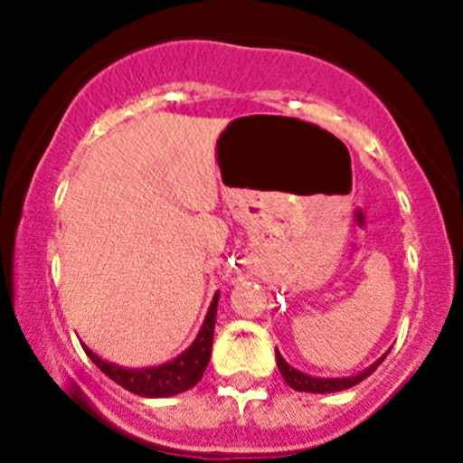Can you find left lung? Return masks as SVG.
<instances>
[{
	"mask_svg": "<svg viewBox=\"0 0 463 463\" xmlns=\"http://www.w3.org/2000/svg\"><path fill=\"white\" fill-rule=\"evenodd\" d=\"M383 358H385V356H383ZM383 358H378L374 365H370L365 372H361V374H356V376L316 378V376H309V374H302V372H298L296 367L288 365V363L282 358V354L275 349V361H278V370H279V374H282L284 381H287V385L293 387V390H298V392H314V394H329V392H340V390H347V387L358 385L363 378L370 376L372 372H374L376 367L381 365Z\"/></svg>",
	"mask_w": 463,
	"mask_h": 463,
	"instance_id": "1",
	"label": "left lung"
}]
</instances>
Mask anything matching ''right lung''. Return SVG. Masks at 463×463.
<instances>
[{"label":"right lung","instance_id":"add662e5","mask_svg":"<svg viewBox=\"0 0 463 463\" xmlns=\"http://www.w3.org/2000/svg\"><path fill=\"white\" fill-rule=\"evenodd\" d=\"M217 302L219 293H214L210 309L205 314V320L199 329V335L194 343L185 349L181 356L175 361L163 363L158 367H143V370H125V367L114 365V363L102 361L100 356L91 352L87 345H82L87 356L105 372L114 383H118L125 390L134 392L138 396H147V399H158V396H175L181 392L190 390L202 381L205 367H208L210 352H213V334H214V318H217Z\"/></svg>","mask_w":463,"mask_h":463}]
</instances>
